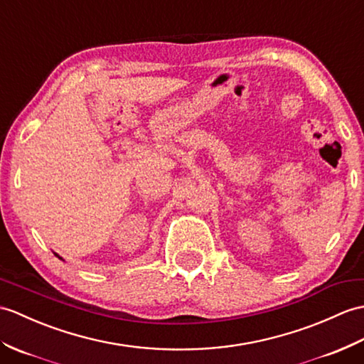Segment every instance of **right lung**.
<instances>
[{"label": "right lung", "mask_w": 364, "mask_h": 364, "mask_svg": "<svg viewBox=\"0 0 364 364\" xmlns=\"http://www.w3.org/2000/svg\"><path fill=\"white\" fill-rule=\"evenodd\" d=\"M54 255H55V256H57V257H58V259H60V260H63V259H62V257H60V256H58V255H57V252H54Z\"/></svg>", "instance_id": "right-lung-1"}]
</instances>
